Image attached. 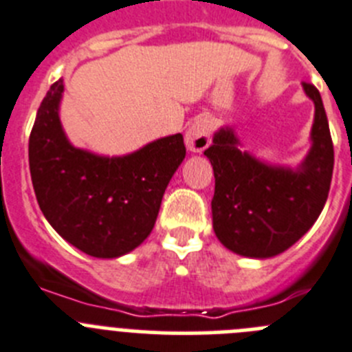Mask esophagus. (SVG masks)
I'll return each mask as SVG.
<instances>
[{
  "label": "esophagus",
  "mask_w": 352,
  "mask_h": 352,
  "mask_svg": "<svg viewBox=\"0 0 352 352\" xmlns=\"http://www.w3.org/2000/svg\"><path fill=\"white\" fill-rule=\"evenodd\" d=\"M210 135L212 121L208 117H199L186 133V147L191 153H204L205 148L210 145Z\"/></svg>",
  "instance_id": "34e87169"
}]
</instances>
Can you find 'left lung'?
<instances>
[{
	"label": "left lung",
	"mask_w": 352,
	"mask_h": 352,
	"mask_svg": "<svg viewBox=\"0 0 352 352\" xmlns=\"http://www.w3.org/2000/svg\"><path fill=\"white\" fill-rule=\"evenodd\" d=\"M316 116L309 154L296 170L261 163L221 128L205 151L215 177L212 224L224 247L247 258H272L312 228L330 192L333 142L319 91L303 82Z\"/></svg>",
	"instance_id": "obj_1"
}]
</instances>
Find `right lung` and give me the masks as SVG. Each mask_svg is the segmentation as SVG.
<instances>
[{
    "mask_svg": "<svg viewBox=\"0 0 352 352\" xmlns=\"http://www.w3.org/2000/svg\"><path fill=\"white\" fill-rule=\"evenodd\" d=\"M63 80L54 82L30 135L38 205L59 235L94 258H119L153 231L164 189L186 157L180 133L122 157L74 147L59 121Z\"/></svg>",
    "mask_w": 352,
    "mask_h": 352,
    "instance_id": "1",
    "label": "right lung"
}]
</instances>
